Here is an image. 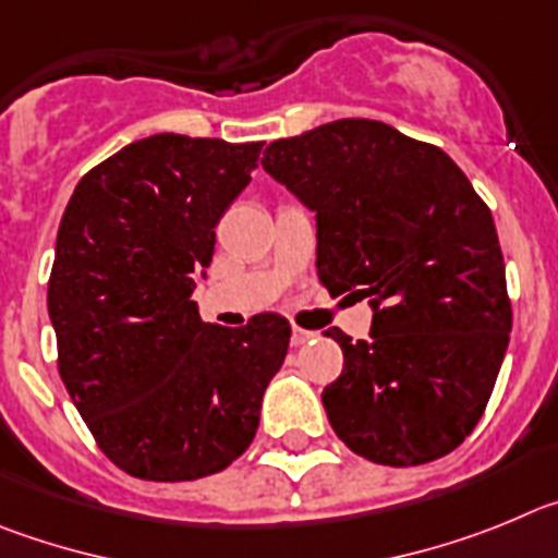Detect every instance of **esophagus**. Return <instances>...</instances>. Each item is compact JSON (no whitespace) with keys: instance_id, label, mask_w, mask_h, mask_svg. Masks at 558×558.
Returning <instances> with one entry per match:
<instances>
[{"instance_id":"1","label":"esophagus","mask_w":558,"mask_h":558,"mask_svg":"<svg viewBox=\"0 0 558 558\" xmlns=\"http://www.w3.org/2000/svg\"><path fill=\"white\" fill-rule=\"evenodd\" d=\"M314 336H316L314 330H305V328H298V325H294V328H291V344H294V348H300V344L311 341Z\"/></svg>"}]
</instances>
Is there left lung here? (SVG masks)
I'll use <instances>...</instances> for the list:
<instances>
[{
  "mask_svg": "<svg viewBox=\"0 0 558 558\" xmlns=\"http://www.w3.org/2000/svg\"><path fill=\"white\" fill-rule=\"evenodd\" d=\"M264 169L316 214L330 298L369 300V339L339 328L325 386L336 436L389 466L441 459L473 434L511 330L495 222L439 147L373 119H339L264 149Z\"/></svg>",
  "mask_w": 558,
  "mask_h": 558,
  "instance_id": "obj_1",
  "label": "left lung"
}]
</instances>
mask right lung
Here are the masks:
<instances>
[{
	"instance_id": "add662e5",
	"label": "right lung",
	"mask_w": 558,
	"mask_h": 558,
	"mask_svg": "<svg viewBox=\"0 0 558 558\" xmlns=\"http://www.w3.org/2000/svg\"><path fill=\"white\" fill-rule=\"evenodd\" d=\"M260 147L149 135L83 174L63 210L47 291L58 373L99 450L135 478L233 464L286 359L283 316L222 328L192 300Z\"/></svg>"
}]
</instances>
